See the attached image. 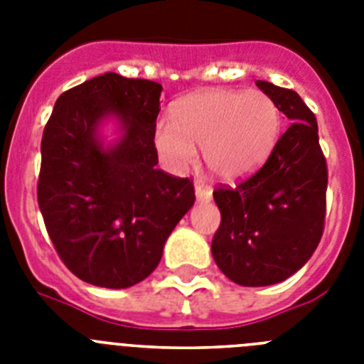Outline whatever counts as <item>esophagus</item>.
<instances>
[{"instance_id": "esophagus-1", "label": "esophagus", "mask_w": 364, "mask_h": 364, "mask_svg": "<svg viewBox=\"0 0 364 364\" xmlns=\"http://www.w3.org/2000/svg\"><path fill=\"white\" fill-rule=\"evenodd\" d=\"M195 195H197L198 202H210L211 200V188L204 184L202 180L195 182Z\"/></svg>"}]
</instances>
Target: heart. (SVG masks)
Listing matches in <instances>:
<instances>
[{
    "label": "heart",
    "mask_w": 364,
    "mask_h": 364,
    "mask_svg": "<svg viewBox=\"0 0 364 364\" xmlns=\"http://www.w3.org/2000/svg\"><path fill=\"white\" fill-rule=\"evenodd\" d=\"M281 111L262 91L215 89L186 96L173 109V122L154 129V144L171 169H184L204 149V162L220 180L244 178L262 166L277 144Z\"/></svg>",
    "instance_id": "b5f03b06"
}]
</instances>
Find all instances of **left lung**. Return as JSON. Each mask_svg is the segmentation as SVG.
I'll return each instance as SVG.
<instances>
[{
	"instance_id": "8db88e82",
	"label": "left lung",
	"mask_w": 364,
	"mask_h": 364,
	"mask_svg": "<svg viewBox=\"0 0 364 364\" xmlns=\"http://www.w3.org/2000/svg\"><path fill=\"white\" fill-rule=\"evenodd\" d=\"M290 118L264 166L213 198L220 226L211 253L220 272L240 286H269L306 264L319 246L326 217L328 167L315 114L291 89L259 80Z\"/></svg>"
}]
</instances>
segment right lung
<instances>
[{"label":"right lung","mask_w":364,"mask_h":364,"mask_svg":"<svg viewBox=\"0 0 364 364\" xmlns=\"http://www.w3.org/2000/svg\"><path fill=\"white\" fill-rule=\"evenodd\" d=\"M160 95V83L105 73L60 95L45 125L38 205L63 264L89 284L144 281L195 204L191 178L156 167ZM107 114L121 118L124 136L105 151L95 127Z\"/></svg>","instance_id":"right-lung-1"}]
</instances>
